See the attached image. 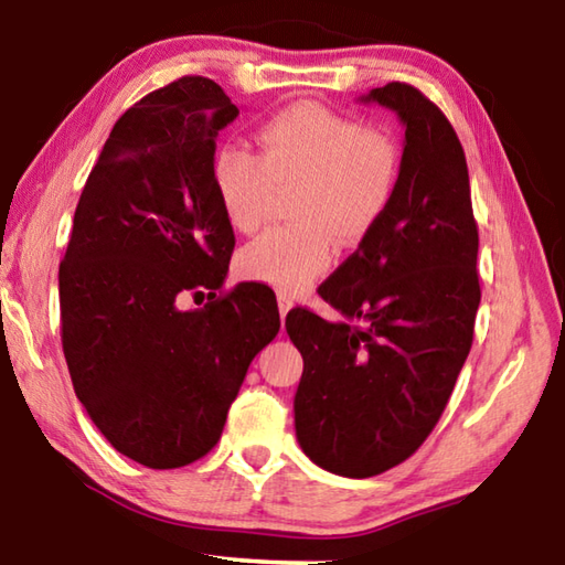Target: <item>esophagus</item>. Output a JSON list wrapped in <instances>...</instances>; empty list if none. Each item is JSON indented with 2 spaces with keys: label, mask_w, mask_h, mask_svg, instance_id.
Returning a JSON list of instances; mask_svg holds the SVG:
<instances>
[{
  "label": "esophagus",
  "mask_w": 565,
  "mask_h": 565,
  "mask_svg": "<svg viewBox=\"0 0 565 565\" xmlns=\"http://www.w3.org/2000/svg\"><path fill=\"white\" fill-rule=\"evenodd\" d=\"M294 306V299H289V296H279V313H281V321L286 319V313L291 311Z\"/></svg>",
  "instance_id": "1"
}]
</instances>
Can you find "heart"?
<instances>
[{"label":"heart","instance_id":"b5f03b06","mask_svg":"<svg viewBox=\"0 0 565 565\" xmlns=\"http://www.w3.org/2000/svg\"><path fill=\"white\" fill-rule=\"evenodd\" d=\"M259 154L226 145L214 154L212 181L226 222L254 232L269 214L276 189L296 186V226L248 242L236 269L281 294H299L331 264V236L351 246L386 216L401 177V151L386 131L321 104H294L266 119Z\"/></svg>","mask_w":565,"mask_h":565}]
</instances>
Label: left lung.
<instances>
[{
    "label": "left lung",
    "mask_w": 565,
    "mask_h": 565,
    "mask_svg": "<svg viewBox=\"0 0 565 565\" xmlns=\"http://www.w3.org/2000/svg\"><path fill=\"white\" fill-rule=\"evenodd\" d=\"M361 102H379L406 127L396 196L319 286L343 321L309 309L286 317L303 356L296 438L313 463L349 478L404 463L434 431L471 351L481 303L478 226L451 121L404 82Z\"/></svg>",
    "instance_id": "8db88e82"
}]
</instances>
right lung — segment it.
I'll list each match as a JSON object with an SVG mask.
<instances>
[{
    "instance_id": "add662e5",
    "label": "right lung",
    "mask_w": 565,
    "mask_h": 565,
    "mask_svg": "<svg viewBox=\"0 0 565 565\" xmlns=\"http://www.w3.org/2000/svg\"><path fill=\"white\" fill-rule=\"evenodd\" d=\"M236 104L181 76L114 124L60 264L62 349L104 438L149 468H181L222 438L248 363L279 333L271 289L222 290L234 228L212 181ZM204 310L178 309L203 292Z\"/></svg>"
}]
</instances>
